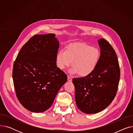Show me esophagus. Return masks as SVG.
I'll return each instance as SVG.
<instances>
[{
    "label": "esophagus",
    "instance_id": "obj_1",
    "mask_svg": "<svg viewBox=\"0 0 133 133\" xmlns=\"http://www.w3.org/2000/svg\"><path fill=\"white\" fill-rule=\"evenodd\" d=\"M67 80H68V81H69V82H71V81H72V79L71 77H69V76H68V77H67Z\"/></svg>",
    "mask_w": 133,
    "mask_h": 133
}]
</instances>
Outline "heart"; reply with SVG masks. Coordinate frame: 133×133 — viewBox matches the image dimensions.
<instances>
[{"mask_svg":"<svg viewBox=\"0 0 133 133\" xmlns=\"http://www.w3.org/2000/svg\"><path fill=\"white\" fill-rule=\"evenodd\" d=\"M101 57L99 48L86 43H74L68 45L65 51H60L55 57L56 65L60 70L71 65L72 74L81 77L91 74L96 69Z\"/></svg>","mask_w":133,"mask_h":133,"instance_id":"1","label":"heart"}]
</instances>
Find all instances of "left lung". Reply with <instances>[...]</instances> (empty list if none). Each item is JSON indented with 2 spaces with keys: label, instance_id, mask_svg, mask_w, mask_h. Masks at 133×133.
Listing matches in <instances>:
<instances>
[{
  "label": "left lung",
  "instance_id": "1",
  "mask_svg": "<svg viewBox=\"0 0 133 133\" xmlns=\"http://www.w3.org/2000/svg\"><path fill=\"white\" fill-rule=\"evenodd\" d=\"M101 57L90 75L73 78L76 106L86 114L99 113L108 107L116 96L120 78L117 57L113 47L104 39L98 40Z\"/></svg>",
  "mask_w": 133,
  "mask_h": 133
}]
</instances>
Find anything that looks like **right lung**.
<instances>
[{
    "label": "right lung",
    "instance_id": "obj_1",
    "mask_svg": "<svg viewBox=\"0 0 133 133\" xmlns=\"http://www.w3.org/2000/svg\"><path fill=\"white\" fill-rule=\"evenodd\" d=\"M54 34H36L23 46L14 62L12 78L17 99L26 109L41 113L50 108L66 74L56 65L59 43Z\"/></svg>",
    "mask_w": 133,
    "mask_h": 133
}]
</instances>
